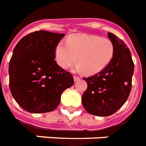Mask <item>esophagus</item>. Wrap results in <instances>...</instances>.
I'll return each mask as SVG.
<instances>
[{
  "mask_svg": "<svg viewBox=\"0 0 146 146\" xmlns=\"http://www.w3.org/2000/svg\"><path fill=\"white\" fill-rule=\"evenodd\" d=\"M73 79H74V81L76 82V81H78V80H80V76H73Z\"/></svg>",
  "mask_w": 146,
  "mask_h": 146,
  "instance_id": "34e87169",
  "label": "esophagus"
}]
</instances>
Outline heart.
<instances>
[{"label": "heart", "mask_w": 146, "mask_h": 146, "mask_svg": "<svg viewBox=\"0 0 146 146\" xmlns=\"http://www.w3.org/2000/svg\"><path fill=\"white\" fill-rule=\"evenodd\" d=\"M114 56V45L107 38L96 35H77L68 39L67 43L60 42L55 49L57 63L67 69L76 63V70L87 74L100 72L109 64Z\"/></svg>", "instance_id": "obj_1"}]
</instances>
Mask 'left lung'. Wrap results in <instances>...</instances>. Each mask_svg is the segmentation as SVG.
Here are the masks:
<instances>
[{"label":"left lung","instance_id":"obj_1","mask_svg":"<svg viewBox=\"0 0 146 146\" xmlns=\"http://www.w3.org/2000/svg\"><path fill=\"white\" fill-rule=\"evenodd\" d=\"M108 36L114 45V56L106 67L94 76L83 78L87 83L82 104L89 114L109 116L126 102L131 89L134 62L129 48L111 32Z\"/></svg>","mask_w":146,"mask_h":146}]
</instances>
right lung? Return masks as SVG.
<instances>
[{"instance_id":"add662e5","label":"right lung","mask_w":146,"mask_h":146,"mask_svg":"<svg viewBox=\"0 0 146 146\" xmlns=\"http://www.w3.org/2000/svg\"><path fill=\"white\" fill-rule=\"evenodd\" d=\"M65 34L37 31L24 36L9 62V87L15 101L30 113L52 111L61 94L73 85L72 74L55 60V49Z\"/></svg>"}]
</instances>
